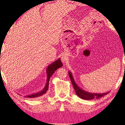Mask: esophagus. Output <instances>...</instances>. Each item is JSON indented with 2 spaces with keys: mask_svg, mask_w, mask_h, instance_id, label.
Returning a JSON list of instances; mask_svg holds the SVG:
<instances>
[{
  "mask_svg": "<svg viewBox=\"0 0 125 125\" xmlns=\"http://www.w3.org/2000/svg\"><path fill=\"white\" fill-rule=\"evenodd\" d=\"M62 60L63 61V62H65L66 61V58L64 56H63L62 57Z\"/></svg>",
  "mask_w": 125,
  "mask_h": 125,
  "instance_id": "obj_1",
  "label": "esophagus"
}]
</instances>
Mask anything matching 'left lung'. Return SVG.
I'll return each instance as SVG.
<instances>
[{"label":"left lung","instance_id":"left-lung-1","mask_svg":"<svg viewBox=\"0 0 125 125\" xmlns=\"http://www.w3.org/2000/svg\"><path fill=\"white\" fill-rule=\"evenodd\" d=\"M69 75L71 79V81L72 82L74 88V90L76 92V94L78 95L79 97L84 100H92L94 99H99V98H101L102 97L104 96V95L107 94L108 92L105 93V94H91V93H89L87 92H86L84 91L82 89L77 85L75 83V81L73 80V77L72 76V74L70 72L69 73Z\"/></svg>","mask_w":125,"mask_h":125}]
</instances>
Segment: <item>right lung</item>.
Wrapping results in <instances>:
<instances>
[{
  "label": "right lung",
  "mask_w": 125,
  "mask_h": 125,
  "mask_svg": "<svg viewBox=\"0 0 125 125\" xmlns=\"http://www.w3.org/2000/svg\"><path fill=\"white\" fill-rule=\"evenodd\" d=\"M62 65H63L62 63L61 62L60 58H59V59L57 60V61H56L54 63H52V64L49 65L48 66V67L47 68V82L46 86H45V87L43 89V90H42L41 91L39 92L36 93V94H31L29 95H26L25 97L28 98H34L42 96V95H44V94H46V92L48 91V89H49V82L50 77L52 75V74L55 73V71H56V70L58 68L61 67Z\"/></svg>",
  "instance_id": "obj_1"
}]
</instances>
